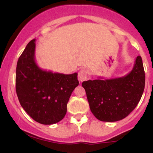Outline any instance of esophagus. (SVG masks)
<instances>
[{
    "mask_svg": "<svg viewBox=\"0 0 153 153\" xmlns=\"http://www.w3.org/2000/svg\"><path fill=\"white\" fill-rule=\"evenodd\" d=\"M88 78V72L86 70L82 69L78 72V80L80 82H82Z\"/></svg>",
    "mask_w": 153,
    "mask_h": 153,
    "instance_id": "34e87169",
    "label": "esophagus"
}]
</instances>
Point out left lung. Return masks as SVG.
Returning a JSON list of instances; mask_svg holds the SVG:
<instances>
[{
  "label": "left lung",
  "instance_id": "obj_1",
  "mask_svg": "<svg viewBox=\"0 0 153 153\" xmlns=\"http://www.w3.org/2000/svg\"><path fill=\"white\" fill-rule=\"evenodd\" d=\"M145 74L142 57L137 56L132 70L120 78L89 80L82 86L91 112L102 122H117L134 109L143 96Z\"/></svg>",
  "mask_w": 153,
  "mask_h": 153
}]
</instances>
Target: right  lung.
<instances>
[{
	"label": "right lung",
	"mask_w": 153,
	"mask_h": 153,
	"mask_svg": "<svg viewBox=\"0 0 153 153\" xmlns=\"http://www.w3.org/2000/svg\"><path fill=\"white\" fill-rule=\"evenodd\" d=\"M32 39L19 58L16 91L22 108L34 121L53 124L64 118L72 92L78 85V73L71 75L41 69L35 61Z\"/></svg>",
	"instance_id": "obj_1"
}]
</instances>
